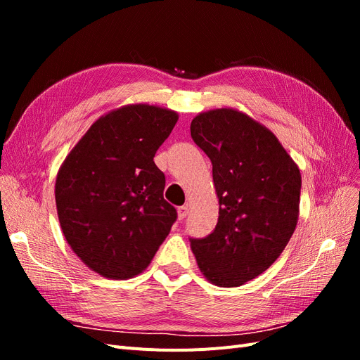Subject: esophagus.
I'll return each mask as SVG.
<instances>
[{
  "mask_svg": "<svg viewBox=\"0 0 360 360\" xmlns=\"http://www.w3.org/2000/svg\"><path fill=\"white\" fill-rule=\"evenodd\" d=\"M188 213H189V207L188 205H181V207H179V209H177V214H179V219L180 221H183L184 217L188 216Z\"/></svg>",
  "mask_w": 360,
  "mask_h": 360,
  "instance_id": "esophagus-1",
  "label": "esophagus"
}]
</instances>
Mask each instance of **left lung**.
Returning a JSON list of instances; mask_svg holds the SVG:
<instances>
[{
	"label": "left lung",
	"instance_id": "8db88e82",
	"mask_svg": "<svg viewBox=\"0 0 360 360\" xmlns=\"http://www.w3.org/2000/svg\"><path fill=\"white\" fill-rule=\"evenodd\" d=\"M191 135L213 165L219 219L212 234L191 238L204 278L240 287L285 249L299 219L302 177L270 129L234 108L198 114Z\"/></svg>",
	"mask_w": 360,
	"mask_h": 360
}]
</instances>
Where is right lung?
Wrapping results in <instances>:
<instances>
[{
	"mask_svg": "<svg viewBox=\"0 0 360 360\" xmlns=\"http://www.w3.org/2000/svg\"><path fill=\"white\" fill-rule=\"evenodd\" d=\"M177 120L158 105L117 108L97 118L61 163L56 204L63 234L103 278L143 274L177 219L153 160Z\"/></svg>",
	"mask_w": 360,
	"mask_h": 360,
	"instance_id": "add662e5",
	"label": "right lung"
}]
</instances>
